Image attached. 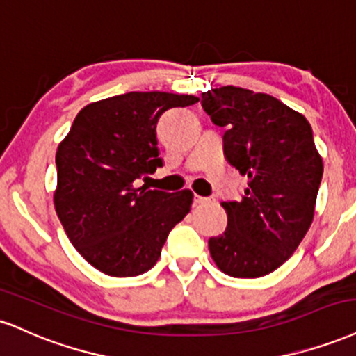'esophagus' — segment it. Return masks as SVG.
<instances>
[{
    "instance_id": "1",
    "label": "esophagus",
    "mask_w": 356,
    "mask_h": 356,
    "mask_svg": "<svg viewBox=\"0 0 356 356\" xmlns=\"http://www.w3.org/2000/svg\"><path fill=\"white\" fill-rule=\"evenodd\" d=\"M213 202H215L213 198H204V196L196 195L195 200H193V204H195V207H203V204H210Z\"/></svg>"
}]
</instances>
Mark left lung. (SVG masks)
<instances>
[{
	"label": "left lung",
	"instance_id": "obj_1",
	"mask_svg": "<svg viewBox=\"0 0 356 356\" xmlns=\"http://www.w3.org/2000/svg\"><path fill=\"white\" fill-rule=\"evenodd\" d=\"M202 106L223 127L228 163L248 177L240 202H223L228 227L208 240L216 266L235 278H260L282 266L307 235L323 177L310 123L265 93L221 86Z\"/></svg>",
	"mask_w": 356,
	"mask_h": 356
}]
</instances>
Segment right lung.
Wrapping results in <instances>:
<instances>
[{
  "instance_id": "obj_1",
  "label": "right lung",
  "mask_w": 356,
  "mask_h": 356,
  "mask_svg": "<svg viewBox=\"0 0 356 356\" xmlns=\"http://www.w3.org/2000/svg\"><path fill=\"white\" fill-rule=\"evenodd\" d=\"M193 95L131 91L86 104L58 146L54 208L70 241L110 277L152 270L168 233L190 211V190L166 193L136 188L163 166L156 124Z\"/></svg>"
}]
</instances>
